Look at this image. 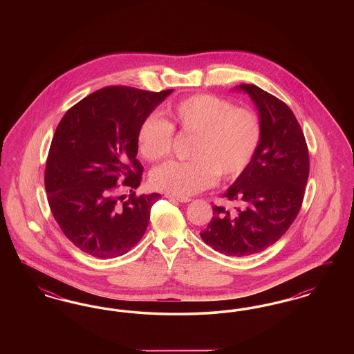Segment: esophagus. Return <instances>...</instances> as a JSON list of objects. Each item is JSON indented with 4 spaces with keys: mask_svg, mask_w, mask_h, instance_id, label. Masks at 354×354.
<instances>
[{
    "mask_svg": "<svg viewBox=\"0 0 354 354\" xmlns=\"http://www.w3.org/2000/svg\"><path fill=\"white\" fill-rule=\"evenodd\" d=\"M166 198H167V199H169V201H174V202H191V199H189V198H185V196H175V195H169V194H167V195H166Z\"/></svg>",
    "mask_w": 354,
    "mask_h": 354,
    "instance_id": "esophagus-1",
    "label": "esophagus"
}]
</instances>
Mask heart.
Segmentation results:
<instances>
[{
	"instance_id": "b5f03b06",
	"label": "heart",
	"mask_w": 354,
	"mask_h": 354,
	"mask_svg": "<svg viewBox=\"0 0 354 354\" xmlns=\"http://www.w3.org/2000/svg\"><path fill=\"white\" fill-rule=\"evenodd\" d=\"M166 122L150 115L136 133V147L149 162L171 151L172 129L194 135L188 162L169 160L152 171L156 189L175 196H189L223 178H235L252 160L261 139L260 119L250 109H235L227 100L198 94L171 104Z\"/></svg>"
}]
</instances>
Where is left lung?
<instances>
[{
	"label": "left lung",
	"mask_w": 354,
	"mask_h": 354,
	"mask_svg": "<svg viewBox=\"0 0 354 354\" xmlns=\"http://www.w3.org/2000/svg\"><path fill=\"white\" fill-rule=\"evenodd\" d=\"M252 100L261 139L252 160L223 194L235 209L214 205L203 241L227 256L267 250L295 221L309 176V153L301 127L284 102L256 84H239Z\"/></svg>",
	"instance_id": "1"
}]
</instances>
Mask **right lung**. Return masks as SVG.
<instances>
[{
	"instance_id": "add662e5",
	"label": "right lung",
	"mask_w": 354,
	"mask_h": 354,
	"mask_svg": "<svg viewBox=\"0 0 354 354\" xmlns=\"http://www.w3.org/2000/svg\"><path fill=\"white\" fill-rule=\"evenodd\" d=\"M172 91L104 87L68 109L57 126L45 169L48 202L62 232L84 253L118 257L145 235L160 195L133 192L118 205V185L131 192L140 185L139 124Z\"/></svg>"
}]
</instances>
